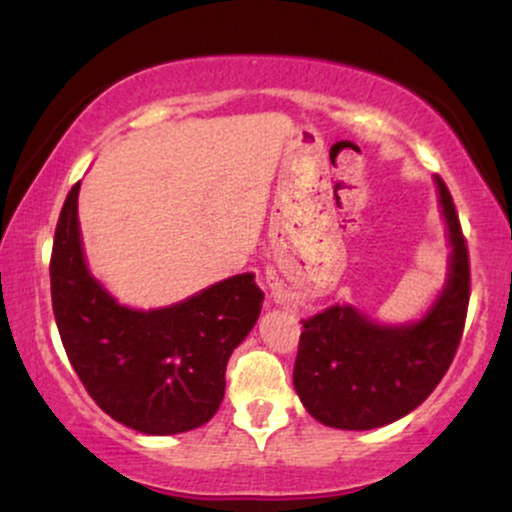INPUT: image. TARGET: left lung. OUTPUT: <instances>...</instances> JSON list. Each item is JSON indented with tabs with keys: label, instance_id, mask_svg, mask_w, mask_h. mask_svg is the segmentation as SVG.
Returning a JSON list of instances; mask_svg holds the SVG:
<instances>
[{
	"label": "left lung",
	"instance_id": "8db88e82",
	"mask_svg": "<svg viewBox=\"0 0 512 512\" xmlns=\"http://www.w3.org/2000/svg\"><path fill=\"white\" fill-rule=\"evenodd\" d=\"M452 245L448 284L419 322L375 325L351 305L303 322L293 387L320 424L368 431L407 416L436 390L460 346L469 305V252L460 216L436 175Z\"/></svg>",
	"mask_w": 512,
	"mask_h": 512
}]
</instances>
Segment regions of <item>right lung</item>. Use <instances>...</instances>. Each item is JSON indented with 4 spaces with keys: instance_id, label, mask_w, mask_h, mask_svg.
<instances>
[{
    "instance_id": "1",
    "label": "right lung",
    "mask_w": 512,
    "mask_h": 512,
    "mask_svg": "<svg viewBox=\"0 0 512 512\" xmlns=\"http://www.w3.org/2000/svg\"><path fill=\"white\" fill-rule=\"evenodd\" d=\"M69 190L50 257V291L69 363L105 414L146 436L207 424L226 392V363L248 337L264 293L238 274L158 310L125 308L93 279Z\"/></svg>"
}]
</instances>
